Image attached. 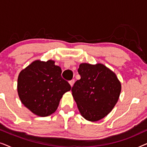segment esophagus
Returning <instances> with one entry per match:
<instances>
[{"instance_id":"34e87169","label":"esophagus","mask_w":147,"mask_h":147,"mask_svg":"<svg viewBox=\"0 0 147 147\" xmlns=\"http://www.w3.org/2000/svg\"><path fill=\"white\" fill-rule=\"evenodd\" d=\"M74 82H75V80H71V81H69V83L70 86H71V87H72V86H74Z\"/></svg>"}]
</instances>
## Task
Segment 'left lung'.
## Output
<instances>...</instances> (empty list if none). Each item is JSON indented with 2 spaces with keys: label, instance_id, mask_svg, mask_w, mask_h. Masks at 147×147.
Returning a JSON list of instances; mask_svg holds the SVG:
<instances>
[{
  "label": "left lung",
  "instance_id": "obj_1",
  "mask_svg": "<svg viewBox=\"0 0 147 147\" xmlns=\"http://www.w3.org/2000/svg\"><path fill=\"white\" fill-rule=\"evenodd\" d=\"M78 73L81 78L72 87V96L86 120L98 121L107 116L117 103L121 83L115 73L102 63H82Z\"/></svg>",
  "mask_w": 147,
  "mask_h": 147
}]
</instances>
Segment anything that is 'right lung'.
Segmentation results:
<instances>
[{"label": "right lung", "mask_w": 147, "mask_h": 147, "mask_svg": "<svg viewBox=\"0 0 147 147\" xmlns=\"http://www.w3.org/2000/svg\"><path fill=\"white\" fill-rule=\"evenodd\" d=\"M61 74V67L51 59L35 60L21 70L18 76L17 92L22 104L41 117L54 113L63 94L71 90Z\"/></svg>", "instance_id": "add662e5"}]
</instances>
